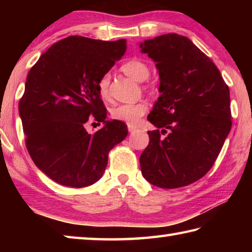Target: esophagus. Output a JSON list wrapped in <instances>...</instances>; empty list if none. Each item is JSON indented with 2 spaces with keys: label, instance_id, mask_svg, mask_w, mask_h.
<instances>
[{
  "label": "esophagus",
  "instance_id": "34e87169",
  "mask_svg": "<svg viewBox=\"0 0 252 252\" xmlns=\"http://www.w3.org/2000/svg\"><path fill=\"white\" fill-rule=\"evenodd\" d=\"M127 130H129L130 133H133V132H134L136 129H135V126H131V125H127Z\"/></svg>",
  "mask_w": 252,
  "mask_h": 252
}]
</instances>
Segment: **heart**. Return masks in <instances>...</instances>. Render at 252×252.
I'll return each instance as SVG.
<instances>
[{"label":"heart","instance_id":"obj_1","mask_svg":"<svg viewBox=\"0 0 252 252\" xmlns=\"http://www.w3.org/2000/svg\"><path fill=\"white\" fill-rule=\"evenodd\" d=\"M123 73L130 76L138 82H142L146 80L150 70L146 63L140 61V60H130L126 61L125 64L121 66ZM109 83H110V75L105 74L99 81V93L101 97L106 99L109 96ZM148 104L146 102H136V103H126L119 104L111 110V116L113 119L119 121H123L129 123V125H136L140 119L147 112Z\"/></svg>","mask_w":252,"mask_h":252}]
</instances>
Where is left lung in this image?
<instances>
[{
  "mask_svg": "<svg viewBox=\"0 0 252 252\" xmlns=\"http://www.w3.org/2000/svg\"><path fill=\"white\" fill-rule=\"evenodd\" d=\"M156 62L161 95L148 116L158 130L140 157L151 185L174 189L201 179L231 130L230 92L218 67L192 41L177 33L140 42ZM161 133H169L162 139Z\"/></svg>",
  "mask_w": 252,
  "mask_h": 252,
  "instance_id": "8db88e82",
  "label": "left lung"
}]
</instances>
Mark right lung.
<instances>
[{
	"mask_svg": "<svg viewBox=\"0 0 252 252\" xmlns=\"http://www.w3.org/2000/svg\"><path fill=\"white\" fill-rule=\"evenodd\" d=\"M126 50V39L69 36L30 70L19 103L25 143L36 167L57 183L71 188L95 183L103 176L109 151L126 136L122 121L105 120L97 88ZM92 115L104 126L90 135L84 125Z\"/></svg>",
	"mask_w": 252,
	"mask_h": 252,
	"instance_id": "add662e5",
	"label": "right lung"
}]
</instances>
